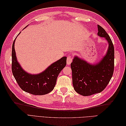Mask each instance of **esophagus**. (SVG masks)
<instances>
[{"mask_svg": "<svg viewBox=\"0 0 126 126\" xmlns=\"http://www.w3.org/2000/svg\"><path fill=\"white\" fill-rule=\"evenodd\" d=\"M72 61V57L71 56H68L67 57V63L68 65H69V64L71 63Z\"/></svg>", "mask_w": 126, "mask_h": 126, "instance_id": "34e87169", "label": "esophagus"}]
</instances>
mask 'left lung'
Returning <instances> with one entry per match:
<instances>
[{
  "mask_svg": "<svg viewBox=\"0 0 126 126\" xmlns=\"http://www.w3.org/2000/svg\"><path fill=\"white\" fill-rule=\"evenodd\" d=\"M98 35L108 42L107 52L100 62L91 64L75 56L71 63L72 84L75 90L84 96L104 90L112 78L114 70V47L105 30L98 25Z\"/></svg>",
  "mask_w": 126,
  "mask_h": 126,
  "instance_id": "1",
  "label": "left lung"
}]
</instances>
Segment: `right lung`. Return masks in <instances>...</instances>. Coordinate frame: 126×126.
I'll list each match as a JSON object with an SVG mask.
<instances>
[{
	"mask_svg": "<svg viewBox=\"0 0 126 126\" xmlns=\"http://www.w3.org/2000/svg\"><path fill=\"white\" fill-rule=\"evenodd\" d=\"M16 39L12 47L11 70L18 85L26 93L34 95H43L51 92L56 85L59 73L66 65L67 57H63L53 63L40 74H29L23 70L17 62L14 47Z\"/></svg>",
	"mask_w": 126,
	"mask_h": 126,
	"instance_id": "right-lung-1",
	"label": "right lung"
}]
</instances>
